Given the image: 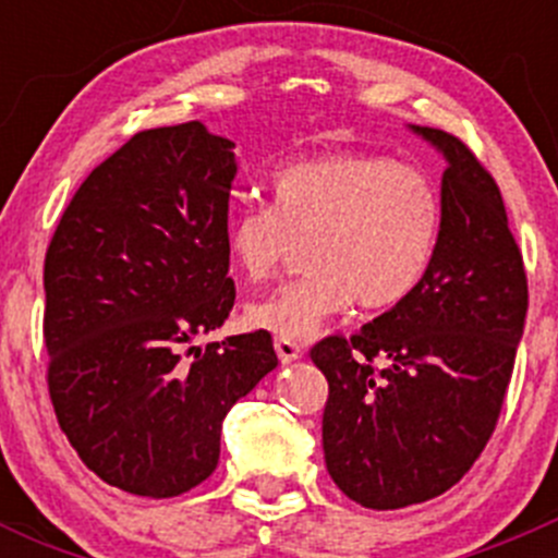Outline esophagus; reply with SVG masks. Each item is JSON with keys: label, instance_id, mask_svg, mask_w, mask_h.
Segmentation results:
<instances>
[{"label": "esophagus", "instance_id": "34e87169", "mask_svg": "<svg viewBox=\"0 0 558 558\" xmlns=\"http://www.w3.org/2000/svg\"><path fill=\"white\" fill-rule=\"evenodd\" d=\"M275 351H278L280 364H291V362H296V359H302V348L296 345V342L283 340V337H278V340H275Z\"/></svg>", "mask_w": 558, "mask_h": 558}]
</instances>
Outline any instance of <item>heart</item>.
I'll return each instance as SVG.
<instances>
[{
  "instance_id": "heart-1",
  "label": "heart",
  "mask_w": 558,
  "mask_h": 558,
  "mask_svg": "<svg viewBox=\"0 0 558 558\" xmlns=\"http://www.w3.org/2000/svg\"><path fill=\"white\" fill-rule=\"evenodd\" d=\"M272 207H238L227 253L247 280H267L305 245L307 275L251 302L247 324L283 340H313L353 300L384 311L429 272L442 205L418 167L378 154H324L272 174Z\"/></svg>"
}]
</instances>
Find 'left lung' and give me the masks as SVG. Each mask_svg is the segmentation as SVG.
<instances>
[{"instance_id":"1","label":"left lung","mask_w":558,"mask_h":558,"mask_svg":"<svg viewBox=\"0 0 558 558\" xmlns=\"http://www.w3.org/2000/svg\"><path fill=\"white\" fill-rule=\"evenodd\" d=\"M408 129L446 159L429 272L351 340L326 337L311 351L329 380L326 470L348 499L373 510L426 502L475 464L526 320V275L494 178L451 134ZM375 355L387 362L380 371Z\"/></svg>"}]
</instances>
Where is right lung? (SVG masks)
<instances>
[{
  "mask_svg": "<svg viewBox=\"0 0 558 558\" xmlns=\"http://www.w3.org/2000/svg\"><path fill=\"white\" fill-rule=\"evenodd\" d=\"M234 143L199 121L148 129L72 196L45 256L56 418L105 483L178 497L213 475L232 404L278 367L258 329L194 345L234 305Z\"/></svg>",
  "mask_w": 558,
  "mask_h": 558,
  "instance_id": "1",
  "label": "right lung"
}]
</instances>
